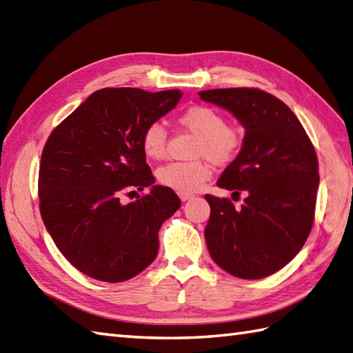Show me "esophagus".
Wrapping results in <instances>:
<instances>
[{"instance_id": "1", "label": "esophagus", "mask_w": 353, "mask_h": 353, "mask_svg": "<svg viewBox=\"0 0 353 353\" xmlns=\"http://www.w3.org/2000/svg\"><path fill=\"white\" fill-rule=\"evenodd\" d=\"M179 197H181L182 201H186V200H191L194 196H192V194H188V192H179Z\"/></svg>"}]
</instances>
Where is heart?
Instances as JSON below:
<instances>
[{
	"label": "heart",
	"instance_id": "obj_1",
	"mask_svg": "<svg viewBox=\"0 0 353 353\" xmlns=\"http://www.w3.org/2000/svg\"><path fill=\"white\" fill-rule=\"evenodd\" d=\"M179 124L196 134L194 156L208 157L214 163H229L236 157L243 144L241 133L219 110L208 106H192L177 118ZM142 152L150 159H162L167 150V130L159 123L150 124L141 138ZM161 185L177 192H194L211 177V167L205 161L170 162L156 172Z\"/></svg>",
	"mask_w": 353,
	"mask_h": 353
}]
</instances>
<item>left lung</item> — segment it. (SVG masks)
Listing matches in <instances>:
<instances>
[{
	"mask_svg": "<svg viewBox=\"0 0 353 353\" xmlns=\"http://www.w3.org/2000/svg\"><path fill=\"white\" fill-rule=\"evenodd\" d=\"M200 99L229 110L244 127L241 152L216 185L239 196L206 194L211 206L205 238L211 258L241 279L276 273L301 252L312 229L319 190V161L292 110L256 88L209 89Z\"/></svg>",
	"mask_w": 353,
	"mask_h": 353,
	"instance_id": "obj_1",
	"label": "left lung"
}]
</instances>
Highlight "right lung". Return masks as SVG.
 <instances>
[{"label": "right lung", "instance_id": "right-lung-1", "mask_svg": "<svg viewBox=\"0 0 353 353\" xmlns=\"http://www.w3.org/2000/svg\"><path fill=\"white\" fill-rule=\"evenodd\" d=\"M179 89L104 88L66 117L45 142L39 165L41 215L52 241L79 272L103 282L139 274L159 250L162 223L181 199L153 185L141 138L176 108ZM150 186L124 205L123 193Z\"/></svg>", "mask_w": 353, "mask_h": 353}]
</instances>
